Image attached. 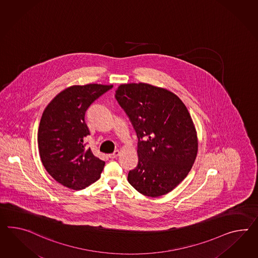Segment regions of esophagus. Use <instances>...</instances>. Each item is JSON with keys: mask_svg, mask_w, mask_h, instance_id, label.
<instances>
[{"mask_svg": "<svg viewBox=\"0 0 258 258\" xmlns=\"http://www.w3.org/2000/svg\"><path fill=\"white\" fill-rule=\"evenodd\" d=\"M119 155V151H115V152H113V153H111V154H109V155H108V157H109L110 159H115L117 158Z\"/></svg>", "mask_w": 258, "mask_h": 258, "instance_id": "esophagus-1", "label": "esophagus"}]
</instances>
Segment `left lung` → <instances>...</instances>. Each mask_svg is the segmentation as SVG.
<instances>
[{
	"instance_id": "8db88e82",
	"label": "left lung",
	"mask_w": 258,
	"mask_h": 258,
	"mask_svg": "<svg viewBox=\"0 0 258 258\" xmlns=\"http://www.w3.org/2000/svg\"><path fill=\"white\" fill-rule=\"evenodd\" d=\"M115 97L139 138V164L128 181L146 197L171 191L188 175L199 150L198 134L182 101L165 88L121 84Z\"/></svg>"
}]
</instances>
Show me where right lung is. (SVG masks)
Instances as JSON below:
<instances>
[{"mask_svg": "<svg viewBox=\"0 0 258 258\" xmlns=\"http://www.w3.org/2000/svg\"><path fill=\"white\" fill-rule=\"evenodd\" d=\"M112 87H68L43 112L37 135L40 158L47 173L67 188L82 190L99 179L105 162L85 147L90 135L85 115L89 106Z\"/></svg>", "mask_w": 258, "mask_h": 258, "instance_id": "1", "label": "right lung"}]
</instances>
